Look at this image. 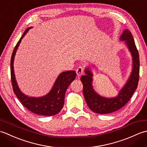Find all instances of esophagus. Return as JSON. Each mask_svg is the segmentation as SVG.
Wrapping results in <instances>:
<instances>
[{
	"label": "esophagus",
	"instance_id": "obj_1",
	"mask_svg": "<svg viewBox=\"0 0 147 147\" xmlns=\"http://www.w3.org/2000/svg\"><path fill=\"white\" fill-rule=\"evenodd\" d=\"M76 72L77 76L80 77L81 75H82L83 73V68L82 67H79L76 69Z\"/></svg>",
	"mask_w": 147,
	"mask_h": 147
}]
</instances>
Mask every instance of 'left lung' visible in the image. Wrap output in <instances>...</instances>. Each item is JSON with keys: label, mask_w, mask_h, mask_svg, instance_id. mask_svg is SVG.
<instances>
[{"label": "left lung", "mask_w": 147, "mask_h": 147, "mask_svg": "<svg viewBox=\"0 0 147 147\" xmlns=\"http://www.w3.org/2000/svg\"><path fill=\"white\" fill-rule=\"evenodd\" d=\"M119 40L124 42L132 57V70L128 79L119 91L117 96L105 97L96 92L93 88V73L90 65L85 69V76L81 77L83 85V95L87 105L95 113L105 114L116 111L125 105L131 97L138 86L140 72V59L138 50L131 33L124 30Z\"/></svg>", "instance_id": "1"}]
</instances>
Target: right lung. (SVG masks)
I'll list each match as a JSON object with an SVG mask.
<instances>
[{"instance_id": "add662e5", "label": "right lung", "mask_w": 147, "mask_h": 147, "mask_svg": "<svg viewBox=\"0 0 147 147\" xmlns=\"http://www.w3.org/2000/svg\"><path fill=\"white\" fill-rule=\"evenodd\" d=\"M32 28L33 27L31 26L26 30L12 52L11 59V75L12 88L14 93L21 104L29 111L36 114L51 116L58 114L63 107L65 92L70 84L76 78V74L74 71L62 72L55 80L50 92L46 95L39 97L30 96L21 91L16 79L14 61L16 54L22 39Z\"/></svg>"}]
</instances>
